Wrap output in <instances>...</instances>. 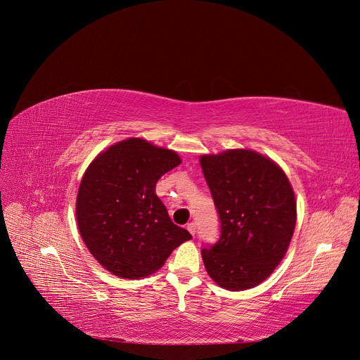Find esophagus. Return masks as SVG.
I'll list each match as a JSON object with an SVG mask.
<instances>
[{"label": "esophagus", "instance_id": "34e87169", "mask_svg": "<svg viewBox=\"0 0 360 360\" xmlns=\"http://www.w3.org/2000/svg\"><path fill=\"white\" fill-rule=\"evenodd\" d=\"M186 229L190 231V233L194 236L195 235V232H197V224L194 223V221H191V223H188V226H186Z\"/></svg>", "mask_w": 360, "mask_h": 360}]
</instances>
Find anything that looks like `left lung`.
<instances>
[{
    "instance_id": "1",
    "label": "left lung",
    "mask_w": 360,
    "mask_h": 360,
    "mask_svg": "<svg viewBox=\"0 0 360 360\" xmlns=\"http://www.w3.org/2000/svg\"><path fill=\"white\" fill-rule=\"evenodd\" d=\"M220 219L219 240L201 250L207 273L223 289L247 290L285 257L296 224L292 185L271 159L252 150L200 158Z\"/></svg>"
}]
</instances>
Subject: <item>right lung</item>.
Wrapping results in <instances>:
<instances>
[{
    "mask_svg": "<svg viewBox=\"0 0 360 360\" xmlns=\"http://www.w3.org/2000/svg\"><path fill=\"white\" fill-rule=\"evenodd\" d=\"M181 165L172 150L128 139L98 155L75 201L82 239L103 269L122 278L158 271L193 236L170 220L156 182Z\"/></svg>",
    "mask_w": 360,
    "mask_h": 360,
    "instance_id": "add662e5",
    "label": "right lung"
}]
</instances>
